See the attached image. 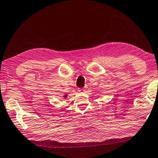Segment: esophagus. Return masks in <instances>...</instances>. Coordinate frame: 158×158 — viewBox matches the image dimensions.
<instances>
[{
    "instance_id": "esophagus-1",
    "label": "esophagus",
    "mask_w": 158,
    "mask_h": 158,
    "mask_svg": "<svg viewBox=\"0 0 158 158\" xmlns=\"http://www.w3.org/2000/svg\"><path fill=\"white\" fill-rule=\"evenodd\" d=\"M86 89H86V87H84V88H79V93H85V92L86 91Z\"/></svg>"
}]
</instances>
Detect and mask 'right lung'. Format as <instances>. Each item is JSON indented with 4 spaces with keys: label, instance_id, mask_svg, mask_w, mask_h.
Masks as SVG:
<instances>
[{
    "label": "right lung",
    "instance_id": "add662e5",
    "mask_svg": "<svg viewBox=\"0 0 158 158\" xmlns=\"http://www.w3.org/2000/svg\"><path fill=\"white\" fill-rule=\"evenodd\" d=\"M67 96H68V95H64V96H63V98H67Z\"/></svg>",
    "mask_w": 158,
    "mask_h": 158
}]
</instances>
